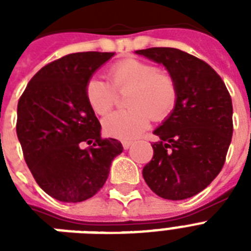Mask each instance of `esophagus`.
<instances>
[{
	"mask_svg": "<svg viewBox=\"0 0 251 251\" xmlns=\"http://www.w3.org/2000/svg\"><path fill=\"white\" fill-rule=\"evenodd\" d=\"M133 145V142L131 141H122V146H124V149L127 150L130 149V146Z\"/></svg>",
	"mask_w": 251,
	"mask_h": 251,
	"instance_id": "esophagus-1",
	"label": "esophagus"
}]
</instances>
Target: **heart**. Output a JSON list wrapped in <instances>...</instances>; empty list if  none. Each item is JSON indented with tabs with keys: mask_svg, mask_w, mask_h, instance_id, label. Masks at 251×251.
<instances>
[{
	"mask_svg": "<svg viewBox=\"0 0 251 251\" xmlns=\"http://www.w3.org/2000/svg\"><path fill=\"white\" fill-rule=\"evenodd\" d=\"M109 83L91 78L84 87V95L92 112L104 116L117 101V94H126L129 109L116 112L104 120L106 135L118 139H133L149 126L152 117L163 121L173 112L178 98L176 78L167 70H160L151 62L125 58L110 65L106 70Z\"/></svg>",
	"mask_w": 251,
	"mask_h": 251,
	"instance_id": "b5f03b06",
	"label": "heart"
}]
</instances>
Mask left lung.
Masks as SVG:
<instances>
[{"label":"left lung","mask_w":251,"mask_h":251,"mask_svg":"<svg viewBox=\"0 0 251 251\" xmlns=\"http://www.w3.org/2000/svg\"><path fill=\"white\" fill-rule=\"evenodd\" d=\"M137 54L163 64L176 78L178 98L153 134V156L143 178L159 197L190 198L206 189L226 163L233 134L232 99L218 73L176 48H149Z\"/></svg>","instance_id":"1"}]
</instances>
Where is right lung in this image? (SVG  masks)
Returning <instances> with one entry per match:
<instances>
[{
	"label": "right lung",
	"mask_w": 251,
	"mask_h": 251,
	"mask_svg": "<svg viewBox=\"0 0 251 251\" xmlns=\"http://www.w3.org/2000/svg\"><path fill=\"white\" fill-rule=\"evenodd\" d=\"M113 54L61 57L32 76L18 101L17 135L25 163L37 185L61 202L94 197L124 150L117 139H102L100 122L84 95L91 75Z\"/></svg>",
	"instance_id": "obj_1"
}]
</instances>
